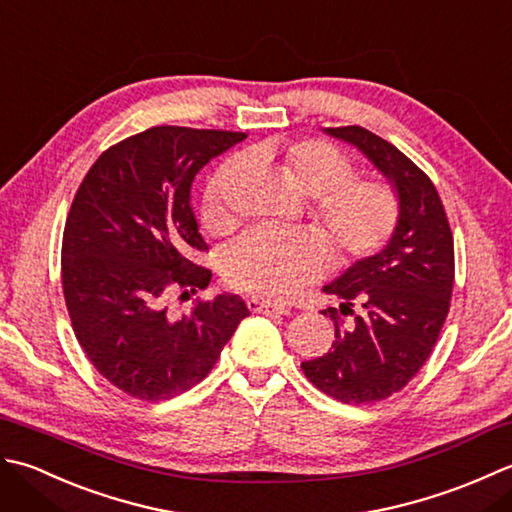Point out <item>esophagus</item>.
<instances>
[{
	"label": "esophagus",
	"mask_w": 512,
	"mask_h": 512,
	"mask_svg": "<svg viewBox=\"0 0 512 512\" xmlns=\"http://www.w3.org/2000/svg\"><path fill=\"white\" fill-rule=\"evenodd\" d=\"M247 309L252 311V314H287V309L283 305H276V302L260 298H247Z\"/></svg>",
	"instance_id": "34e87169"
}]
</instances>
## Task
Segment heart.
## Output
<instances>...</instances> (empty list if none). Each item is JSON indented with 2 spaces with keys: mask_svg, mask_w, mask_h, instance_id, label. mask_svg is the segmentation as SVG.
<instances>
[{
  "mask_svg": "<svg viewBox=\"0 0 512 512\" xmlns=\"http://www.w3.org/2000/svg\"><path fill=\"white\" fill-rule=\"evenodd\" d=\"M245 161L271 165L298 192L311 196L309 216L332 238L342 265L378 254L400 223L395 187L384 179H356L349 156L327 141L267 139L249 148ZM241 174L243 161L229 159L205 185L203 225L214 234L227 232L236 221L232 190ZM328 239L311 227L249 232L227 249L223 276L245 294L287 300L325 274L333 258Z\"/></svg>",
  "mask_w": 512,
  "mask_h": 512,
  "instance_id": "1",
  "label": "heart"
}]
</instances>
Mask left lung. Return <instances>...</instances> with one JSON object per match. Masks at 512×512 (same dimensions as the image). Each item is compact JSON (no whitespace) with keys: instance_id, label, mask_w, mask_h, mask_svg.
Returning <instances> with one entry per match:
<instances>
[{"instance_id":"left-lung-1","label":"left lung","mask_w":512,"mask_h":512,"mask_svg":"<svg viewBox=\"0 0 512 512\" xmlns=\"http://www.w3.org/2000/svg\"><path fill=\"white\" fill-rule=\"evenodd\" d=\"M369 156L400 196V223L389 245L327 285L340 307L331 351L302 362L307 380L344 404H367L402 391L424 367L451 309L455 249L433 181L395 145L360 125L327 128Z\"/></svg>"}]
</instances>
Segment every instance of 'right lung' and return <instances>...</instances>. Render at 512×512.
I'll use <instances>...</instances> for the list:
<instances>
[{"label":"right lung","mask_w":512,"mask_h":512,"mask_svg":"<svg viewBox=\"0 0 512 512\" xmlns=\"http://www.w3.org/2000/svg\"><path fill=\"white\" fill-rule=\"evenodd\" d=\"M243 132L156 125L110 145L83 176L61 241V285L83 353L112 387L145 402L205 380L245 302L221 294L174 318L168 298L210 285L190 205L196 172Z\"/></svg>","instance_id":"right-lung-1"}]
</instances>
